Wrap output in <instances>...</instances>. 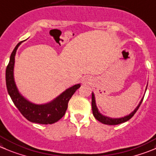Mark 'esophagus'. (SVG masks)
<instances>
[{"label": "esophagus", "instance_id": "1", "mask_svg": "<svg viewBox=\"0 0 156 156\" xmlns=\"http://www.w3.org/2000/svg\"><path fill=\"white\" fill-rule=\"evenodd\" d=\"M91 81L92 80H91V78L89 76H84L81 80V83H82L83 85H88V84H90L91 82Z\"/></svg>", "mask_w": 156, "mask_h": 156}]
</instances>
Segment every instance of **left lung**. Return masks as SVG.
<instances>
[{"label":"left lung","mask_w":156,"mask_h":156,"mask_svg":"<svg viewBox=\"0 0 156 156\" xmlns=\"http://www.w3.org/2000/svg\"><path fill=\"white\" fill-rule=\"evenodd\" d=\"M147 86H148V84H147ZM147 87L145 88V91H146ZM92 96H91V108H92V112L93 115L95 118L98 121H99L100 122L103 123L105 125H110V126H114V125H119L121 124V123H123V122H126L127 121H129L132 116L135 115V113L137 112V110L139 109V106L142 104V101H143V98L141 99L140 102L138 105V106L135 108L132 112H131L130 114L128 115L124 116V117L122 118H111V117H108V116L104 115L101 114L99 111H98V108L96 105V101H95V97H94V92H92Z\"/></svg>","instance_id":"obj_1"}]
</instances>
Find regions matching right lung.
<instances>
[{
	"mask_svg": "<svg viewBox=\"0 0 156 156\" xmlns=\"http://www.w3.org/2000/svg\"><path fill=\"white\" fill-rule=\"evenodd\" d=\"M21 44L19 42L14 48L6 68V85L8 94L14 105L27 120L38 124H53L65 115L70 98L81 85L77 84L67 88L55 99L45 104H35L27 100L17 89L14 77L16 52Z\"/></svg>",
	"mask_w": 156,
	"mask_h": 156,
	"instance_id": "right-lung-1",
	"label": "right lung"
}]
</instances>
